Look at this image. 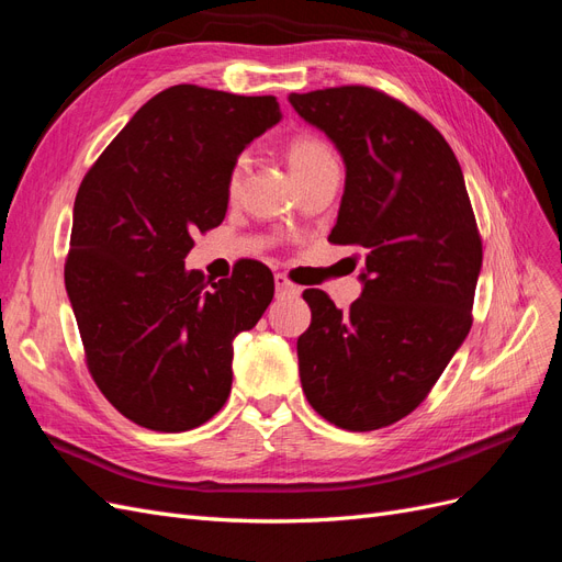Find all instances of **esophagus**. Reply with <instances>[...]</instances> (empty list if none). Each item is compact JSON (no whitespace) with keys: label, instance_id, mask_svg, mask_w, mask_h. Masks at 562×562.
Wrapping results in <instances>:
<instances>
[{"label":"esophagus","instance_id":"obj_1","mask_svg":"<svg viewBox=\"0 0 562 562\" xmlns=\"http://www.w3.org/2000/svg\"><path fill=\"white\" fill-rule=\"evenodd\" d=\"M274 285H277V295L279 297H297L300 295V288L295 283L288 281L285 274H277L274 277Z\"/></svg>","mask_w":562,"mask_h":562}]
</instances>
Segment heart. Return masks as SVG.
<instances>
[{"instance_id":"1","label":"heart","mask_w":562,"mask_h":562,"mask_svg":"<svg viewBox=\"0 0 562 562\" xmlns=\"http://www.w3.org/2000/svg\"><path fill=\"white\" fill-rule=\"evenodd\" d=\"M285 159L291 164V171L295 176V180L310 176L312 171H316L318 166L335 161L333 149L323 143L316 135H295V138L285 145ZM246 171V159H236L229 168L227 176V192L236 194L241 187V178Z\"/></svg>"}]
</instances>
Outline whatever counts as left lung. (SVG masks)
<instances>
[{
    "instance_id": "left-lung-1",
    "label": "left lung",
    "mask_w": 562,
    "mask_h": 562,
    "mask_svg": "<svg viewBox=\"0 0 562 562\" xmlns=\"http://www.w3.org/2000/svg\"><path fill=\"white\" fill-rule=\"evenodd\" d=\"M288 100L347 168L328 241L366 258L347 312L316 288L302 295L312 310L297 339L304 396L339 429H382L427 398L471 328L483 244L462 168L427 119L382 91Z\"/></svg>"
}]
</instances>
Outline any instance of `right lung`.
<instances>
[{
    "label": "right lung",
    "mask_w": 562,
    "mask_h": 562,
    "mask_svg": "<svg viewBox=\"0 0 562 562\" xmlns=\"http://www.w3.org/2000/svg\"><path fill=\"white\" fill-rule=\"evenodd\" d=\"M279 122L274 95L180 83L147 100L81 180L67 297L98 389L145 429H194L225 405L234 337L274 297L260 262L211 283L184 258L196 229L225 220L232 164Z\"/></svg>",
    "instance_id": "right-lung-1"
}]
</instances>
